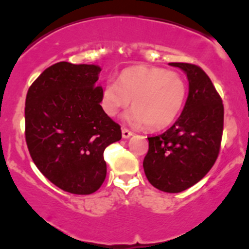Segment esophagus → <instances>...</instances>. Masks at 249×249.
Here are the masks:
<instances>
[{"mask_svg": "<svg viewBox=\"0 0 249 249\" xmlns=\"http://www.w3.org/2000/svg\"><path fill=\"white\" fill-rule=\"evenodd\" d=\"M132 136V132L130 130H128L127 128H122V137L124 138H129V137Z\"/></svg>", "mask_w": 249, "mask_h": 249, "instance_id": "esophagus-1", "label": "esophagus"}]
</instances>
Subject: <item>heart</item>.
I'll return each instance as SVG.
<instances>
[{"mask_svg": "<svg viewBox=\"0 0 249 249\" xmlns=\"http://www.w3.org/2000/svg\"><path fill=\"white\" fill-rule=\"evenodd\" d=\"M186 96L184 78L165 68L136 66L124 70L118 84L107 82L102 91L101 106L109 117L129 104L133 110L127 119L132 124H146L149 130L167 128L181 112Z\"/></svg>", "mask_w": 249, "mask_h": 249, "instance_id": "1", "label": "heart"}]
</instances>
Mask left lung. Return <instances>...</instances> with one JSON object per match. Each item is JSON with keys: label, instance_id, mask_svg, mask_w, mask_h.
<instances>
[{"label": "left lung", "instance_id": "left-lung-1", "mask_svg": "<svg viewBox=\"0 0 249 249\" xmlns=\"http://www.w3.org/2000/svg\"><path fill=\"white\" fill-rule=\"evenodd\" d=\"M185 71L189 96L181 116L161 135L148 137L142 166L156 189L178 193L202 179L217 160L223 131L222 100L202 68L169 63Z\"/></svg>", "mask_w": 249, "mask_h": 249}]
</instances>
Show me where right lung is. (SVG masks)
<instances>
[{
  "label": "right lung",
  "mask_w": 249,
  "mask_h": 249,
  "mask_svg": "<svg viewBox=\"0 0 249 249\" xmlns=\"http://www.w3.org/2000/svg\"><path fill=\"white\" fill-rule=\"evenodd\" d=\"M96 65L46 68L28 89L24 119L30 156L45 178L73 194H91L107 176L104 149L121 128L100 106Z\"/></svg>",
  "instance_id": "1"
}]
</instances>
